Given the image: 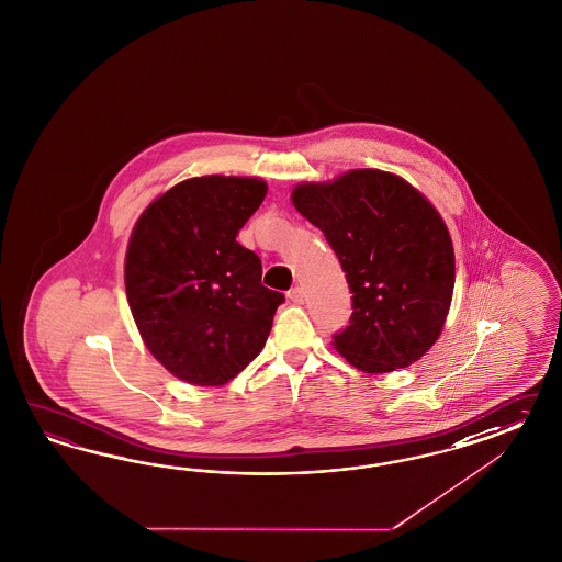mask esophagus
Wrapping results in <instances>:
<instances>
[{
  "label": "esophagus",
  "instance_id": "obj_1",
  "mask_svg": "<svg viewBox=\"0 0 562 562\" xmlns=\"http://www.w3.org/2000/svg\"><path fill=\"white\" fill-rule=\"evenodd\" d=\"M289 299L294 305H303L305 303V292L301 286H294V289L289 290Z\"/></svg>",
  "mask_w": 562,
  "mask_h": 562
}]
</instances>
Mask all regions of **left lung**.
Segmentation results:
<instances>
[{"label":"left lung","mask_w":562,"mask_h":562,"mask_svg":"<svg viewBox=\"0 0 562 562\" xmlns=\"http://www.w3.org/2000/svg\"><path fill=\"white\" fill-rule=\"evenodd\" d=\"M292 204L324 233L352 292L350 325L334 348L374 374L423 357L441 336L456 284L453 243L435 205L376 169L301 183Z\"/></svg>","instance_id":"8db88e82"}]
</instances>
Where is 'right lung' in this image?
Instances as JSON below:
<instances>
[{"label": "right lung", "instance_id": "add662e5", "mask_svg": "<svg viewBox=\"0 0 562 562\" xmlns=\"http://www.w3.org/2000/svg\"><path fill=\"white\" fill-rule=\"evenodd\" d=\"M268 186L207 175L177 183L137 218L125 292L153 357L191 385L235 379L261 352L284 294L261 284L259 257L238 245Z\"/></svg>", "mask_w": 562, "mask_h": 562}]
</instances>
